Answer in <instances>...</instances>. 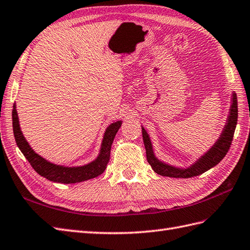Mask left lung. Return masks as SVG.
<instances>
[{
	"label": "left lung",
	"instance_id": "1",
	"mask_svg": "<svg viewBox=\"0 0 250 250\" xmlns=\"http://www.w3.org/2000/svg\"><path fill=\"white\" fill-rule=\"evenodd\" d=\"M231 107H230V113L227 119V124L224 127V130L221 134L220 138L216 140V143L213 145L205 155L197 159L191 167L187 169H180L165 164L155 157L154 152H153L152 144L148 133L143 129V138L144 144L146 146V154L148 163L151 165L152 169L154 170L157 174L162 176H169V177H176V178H189L192 176H196L203 174L204 172L208 171L214 166L219 164L222 159L225 157L227 152L230 148V145L232 143L233 134L236 126V121H238V99H236V94H232L231 99Z\"/></svg>",
	"mask_w": 250,
	"mask_h": 250
}]
</instances>
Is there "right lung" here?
Masks as SVG:
<instances>
[{"label": "right lung", "mask_w": 250, "mask_h": 250, "mask_svg": "<svg viewBox=\"0 0 250 250\" xmlns=\"http://www.w3.org/2000/svg\"><path fill=\"white\" fill-rule=\"evenodd\" d=\"M120 126L121 121H116V123L107 126L104 140H102L100 153L94 162L85 166H81V167H63V166H58L45 161V159L38 155L30 148V146L23 136L20 129L16 104H14V108H12V127H14V135L19 149L21 150L23 155L26 157L28 163L38 174L45 177L48 181L61 184H75L84 182L104 173L108 161H110L113 140Z\"/></svg>", "instance_id": "obj_1"}]
</instances>
